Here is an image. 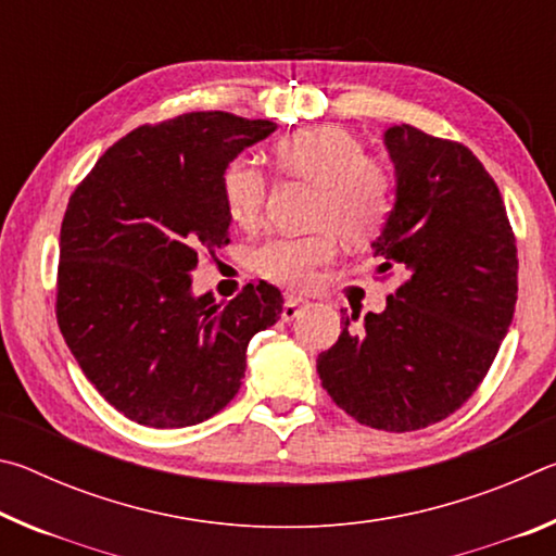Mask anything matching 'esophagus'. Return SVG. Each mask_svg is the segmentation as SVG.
Here are the masks:
<instances>
[{"mask_svg":"<svg viewBox=\"0 0 556 556\" xmlns=\"http://www.w3.org/2000/svg\"><path fill=\"white\" fill-rule=\"evenodd\" d=\"M304 306H306L304 299L289 296L285 301V308H281V318H285V321H291V318H296L301 314V308H304Z\"/></svg>","mask_w":556,"mask_h":556,"instance_id":"esophagus-1","label":"esophagus"}]
</instances>
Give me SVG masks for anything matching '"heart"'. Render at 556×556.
<instances>
[{
	"label": "heart",
	"mask_w": 556,
	"mask_h": 556,
	"mask_svg": "<svg viewBox=\"0 0 556 556\" xmlns=\"http://www.w3.org/2000/svg\"><path fill=\"white\" fill-rule=\"evenodd\" d=\"M279 172L318 186L316 223H331L301 238H275L257 250L260 275L289 289H304L316 269L338 250L336 224L343 238L361 242L380 228L390 213V176L375 159L363 156L361 139L336 125L299 129L275 147ZM223 203L240 228H255L267 203V178L257 164L235 159L223 172Z\"/></svg>",
	"instance_id": "obj_1"
}]
</instances>
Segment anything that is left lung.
Instances as JSON below:
<instances>
[{
	"instance_id": "1",
	"label": "left lung",
	"mask_w": 556,
	"mask_h": 556,
	"mask_svg": "<svg viewBox=\"0 0 556 556\" xmlns=\"http://www.w3.org/2000/svg\"><path fill=\"white\" fill-rule=\"evenodd\" d=\"M382 142L394 205L372 252L400 287L357 331L345 316L316 370L355 421L414 431L456 412L493 365L515 314L517 248L501 191L470 149L409 125L384 129Z\"/></svg>"
}]
</instances>
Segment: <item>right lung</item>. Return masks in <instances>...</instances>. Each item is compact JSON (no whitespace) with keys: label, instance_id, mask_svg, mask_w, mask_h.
Masks as SVG:
<instances>
[{"label":"right lung","instance_id":"1","mask_svg":"<svg viewBox=\"0 0 556 556\" xmlns=\"http://www.w3.org/2000/svg\"><path fill=\"white\" fill-rule=\"evenodd\" d=\"M277 122L188 112L112 144L61 225L55 316L75 363L137 425L181 429L238 394L250 338L281 316L279 289L230 304L193 294L203 250L228 242L223 172Z\"/></svg>","mask_w":556,"mask_h":556}]
</instances>
